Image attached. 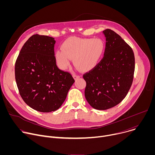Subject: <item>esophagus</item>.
Returning a JSON list of instances; mask_svg holds the SVG:
<instances>
[{"label": "esophagus", "mask_w": 155, "mask_h": 155, "mask_svg": "<svg viewBox=\"0 0 155 155\" xmlns=\"http://www.w3.org/2000/svg\"><path fill=\"white\" fill-rule=\"evenodd\" d=\"M73 77H74V78L76 80V79H77V78H80V75H78V74H73Z\"/></svg>", "instance_id": "1"}]
</instances>
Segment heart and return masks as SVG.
<instances>
[{
  "label": "heart",
  "instance_id": "b5f03b06",
  "mask_svg": "<svg viewBox=\"0 0 155 155\" xmlns=\"http://www.w3.org/2000/svg\"><path fill=\"white\" fill-rule=\"evenodd\" d=\"M62 49L56 51L57 63L62 69L67 68L71 59L81 71L92 69L98 64L104 52V44L98 38L71 37L65 40Z\"/></svg>",
  "mask_w": 155,
  "mask_h": 155
}]
</instances>
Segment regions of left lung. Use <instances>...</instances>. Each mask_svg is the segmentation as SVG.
<instances>
[{
	"label": "left lung",
	"instance_id": "8db88e82",
	"mask_svg": "<svg viewBox=\"0 0 155 155\" xmlns=\"http://www.w3.org/2000/svg\"><path fill=\"white\" fill-rule=\"evenodd\" d=\"M104 56L94 68L83 74L86 99L97 110H107L126 96L134 78L135 58L128 44L115 32L107 29Z\"/></svg>",
	"mask_w": 155,
	"mask_h": 155
}]
</instances>
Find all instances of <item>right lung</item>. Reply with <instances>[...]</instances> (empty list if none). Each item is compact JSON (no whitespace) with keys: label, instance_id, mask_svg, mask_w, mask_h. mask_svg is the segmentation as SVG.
I'll return each mask as SVG.
<instances>
[{"label":"right lung","instance_id":"obj_1","mask_svg":"<svg viewBox=\"0 0 155 155\" xmlns=\"http://www.w3.org/2000/svg\"><path fill=\"white\" fill-rule=\"evenodd\" d=\"M54 38L34 34L24 44L15 62L19 93L32 108L41 112L58 110L75 82L71 74L56 65Z\"/></svg>","mask_w":155,"mask_h":155}]
</instances>
